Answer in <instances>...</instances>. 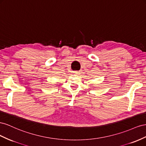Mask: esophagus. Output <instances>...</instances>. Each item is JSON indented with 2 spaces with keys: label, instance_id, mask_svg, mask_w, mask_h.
<instances>
[{
  "label": "esophagus",
  "instance_id": "esophagus-1",
  "mask_svg": "<svg viewBox=\"0 0 146 146\" xmlns=\"http://www.w3.org/2000/svg\"><path fill=\"white\" fill-rule=\"evenodd\" d=\"M74 74H76V75H78V74H80V72H74Z\"/></svg>",
  "mask_w": 146,
  "mask_h": 146
}]
</instances>
